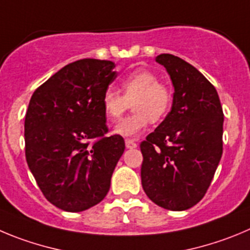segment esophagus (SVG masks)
Wrapping results in <instances>:
<instances>
[{
    "label": "esophagus",
    "instance_id": "obj_1",
    "mask_svg": "<svg viewBox=\"0 0 250 250\" xmlns=\"http://www.w3.org/2000/svg\"><path fill=\"white\" fill-rule=\"evenodd\" d=\"M125 145H126V148H135L137 147V143L135 140H125Z\"/></svg>",
    "mask_w": 250,
    "mask_h": 250
}]
</instances>
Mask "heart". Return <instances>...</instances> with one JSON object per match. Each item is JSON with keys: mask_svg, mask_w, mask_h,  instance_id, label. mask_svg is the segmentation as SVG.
I'll list each match as a JSON object with an SVG mask.
<instances>
[{"mask_svg": "<svg viewBox=\"0 0 250 250\" xmlns=\"http://www.w3.org/2000/svg\"><path fill=\"white\" fill-rule=\"evenodd\" d=\"M121 89L123 94L109 86L102 98L103 110L110 121L119 120L129 107V103H132L134 113L116 124V135L136 136L146 129L150 120H161L170 109L171 90L150 70H136L125 77L121 80Z\"/></svg>", "mask_w": 250, "mask_h": 250, "instance_id": "obj_1", "label": "heart"}]
</instances>
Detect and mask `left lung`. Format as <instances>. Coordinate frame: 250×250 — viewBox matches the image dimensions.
Instances as JSON below:
<instances>
[{"mask_svg":"<svg viewBox=\"0 0 250 250\" xmlns=\"http://www.w3.org/2000/svg\"><path fill=\"white\" fill-rule=\"evenodd\" d=\"M156 62L172 82L165 120L140 145L141 183L160 207L186 210L207 192L223 152V110L216 88L193 65L172 54Z\"/></svg>","mask_w":250,"mask_h":250,"instance_id":"left-lung-1","label":"left lung"}]
</instances>
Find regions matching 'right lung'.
<instances>
[{
    "label": "right lung",
    "instance_id": "add662e5",
    "mask_svg": "<svg viewBox=\"0 0 250 250\" xmlns=\"http://www.w3.org/2000/svg\"><path fill=\"white\" fill-rule=\"evenodd\" d=\"M110 61L73 62L37 89L24 120L26 160L52 205L82 212L105 198L125 150L120 135L107 132L102 106L116 79ZM97 138L94 143L90 140Z\"/></svg>",
    "mask_w": 250,
    "mask_h": 250
}]
</instances>
